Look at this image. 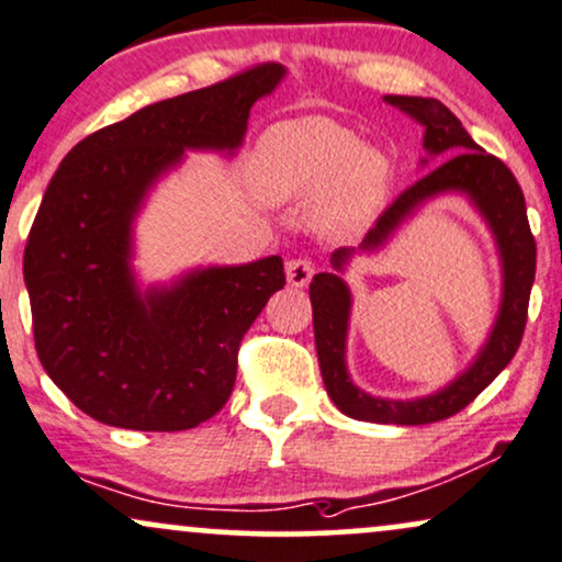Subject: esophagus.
I'll list each match as a JSON object with an SVG mask.
<instances>
[{"instance_id":"esophagus-1","label":"esophagus","mask_w":562,"mask_h":562,"mask_svg":"<svg viewBox=\"0 0 562 562\" xmlns=\"http://www.w3.org/2000/svg\"><path fill=\"white\" fill-rule=\"evenodd\" d=\"M285 274H288V282L293 288H306L311 282V277H314V263H311L308 259H293V261H288Z\"/></svg>"}]
</instances>
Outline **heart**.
I'll return each instance as SVG.
<instances>
[{
  "label": "heart",
  "instance_id": "b5f03b06",
  "mask_svg": "<svg viewBox=\"0 0 562 562\" xmlns=\"http://www.w3.org/2000/svg\"><path fill=\"white\" fill-rule=\"evenodd\" d=\"M392 161L382 148L333 117L285 120L261 135L251 157L254 191L267 204L311 201V227L324 238L363 233L392 188Z\"/></svg>",
  "mask_w": 562,
  "mask_h": 562
}]
</instances>
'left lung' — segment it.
<instances>
[{
    "label": "left lung",
    "instance_id": "left-lung-1",
    "mask_svg": "<svg viewBox=\"0 0 562 562\" xmlns=\"http://www.w3.org/2000/svg\"><path fill=\"white\" fill-rule=\"evenodd\" d=\"M384 99L422 123L424 151H427L422 167H427L429 159L431 165L435 159L439 165L384 209V214L369 229L361 246L337 248L329 256L333 272L314 274L308 295L311 308H314V337L322 380L337 408L358 422L418 427V424L442 422V418L463 411L516 356L520 337H524L526 314H529V295L533 272H537V243H533L529 220H526V201L518 180L503 161L486 154L465 133L461 120L442 101L422 97ZM445 192L465 194L493 229L504 267V299L501 300L498 319L472 367L442 391L414 402H390L389 398L369 396L356 389L347 374L345 342L352 300L341 272L356 252L379 250L418 207Z\"/></svg>",
    "mask_w": 562,
    "mask_h": 562
}]
</instances>
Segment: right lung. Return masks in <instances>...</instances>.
Returning a JSON list of instances; mask_svg holds the SVG:
<instances>
[{
  "label": "right lung",
  "instance_id": "1",
  "mask_svg": "<svg viewBox=\"0 0 562 562\" xmlns=\"http://www.w3.org/2000/svg\"><path fill=\"white\" fill-rule=\"evenodd\" d=\"M282 78L285 67L261 65L148 104L80 140L54 172L23 259L33 340L52 382L97 422L182 431L227 403L243 335L285 285L282 259L140 290L133 222L186 151H238L251 106Z\"/></svg>",
  "mask_w": 562,
  "mask_h": 562
}]
</instances>
